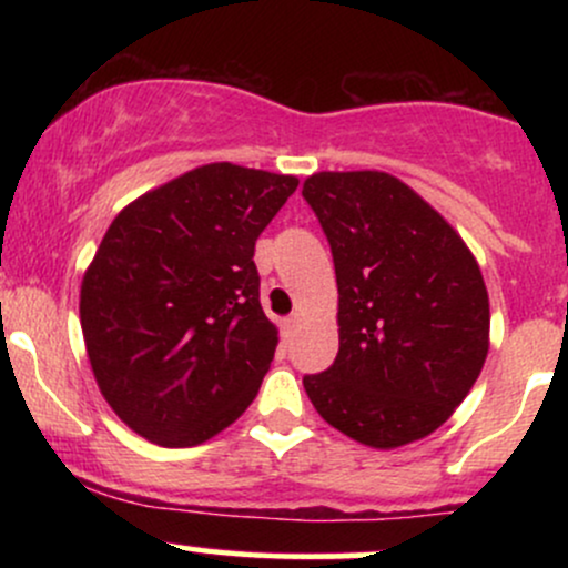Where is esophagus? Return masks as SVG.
Returning <instances> with one entry per match:
<instances>
[{
    "mask_svg": "<svg viewBox=\"0 0 568 568\" xmlns=\"http://www.w3.org/2000/svg\"><path fill=\"white\" fill-rule=\"evenodd\" d=\"M298 323H302V315H291V317H285L283 323H280V328H283V336H293V331L298 328Z\"/></svg>",
    "mask_w": 568,
    "mask_h": 568,
    "instance_id": "obj_1",
    "label": "esophagus"
}]
</instances>
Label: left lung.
<instances>
[{"instance_id":"1","label":"left lung","mask_w":568,"mask_h":568,"mask_svg":"<svg viewBox=\"0 0 568 568\" xmlns=\"http://www.w3.org/2000/svg\"><path fill=\"white\" fill-rule=\"evenodd\" d=\"M302 194L328 237L338 285V355L304 376L312 406L371 448L427 438L488 355L491 312L473 251L389 173H312Z\"/></svg>"}]
</instances>
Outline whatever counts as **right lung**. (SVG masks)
<instances>
[{
    "label": "right lung",
    "mask_w": 568,
    "mask_h": 568,
    "mask_svg": "<svg viewBox=\"0 0 568 568\" xmlns=\"http://www.w3.org/2000/svg\"><path fill=\"white\" fill-rule=\"evenodd\" d=\"M296 186L211 162L141 194L103 234L82 277V336L98 389L141 438L197 446L253 403L277 347L253 251Z\"/></svg>",
    "instance_id": "add662e5"
}]
</instances>
